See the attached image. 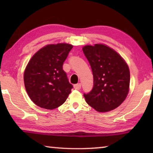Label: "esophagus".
I'll return each mask as SVG.
<instances>
[{
	"label": "esophagus",
	"mask_w": 153,
	"mask_h": 153,
	"mask_svg": "<svg viewBox=\"0 0 153 153\" xmlns=\"http://www.w3.org/2000/svg\"><path fill=\"white\" fill-rule=\"evenodd\" d=\"M74 88L77 90H79L81 88V84H75L74 85Z\"/></svg>",
	"instance_id": "obj_1"
}]
</instances>
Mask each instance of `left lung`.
<instances>
[{
  "instance_id": "obj_1",
  "label": "left lung",
  "mask_w": 153,
  "mask_h": 153,
  "mask_svg": "<svg viewBox=\"0 0 153 153\" xmlns=\"http://www.w3.org/2000/svg\"><path fill=\"white\" fill-rule=\"evenodd\" d=\"M82 50L94 78L92 90L84 94L86 102L98 112L115 109L128 94L130 74L128 65L117 52L105 45H86Z\"/></svg>"
}]
</instances>
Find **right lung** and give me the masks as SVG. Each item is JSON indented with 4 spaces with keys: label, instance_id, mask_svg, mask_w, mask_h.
Returning <instances> with one entry per match:
<instances>
[{
    "label": "right lung",
    "instance_id": "add662e5",
    "mask_svg": "<svg viewBox=\"0 0 153 153\" xmlns=\"http://www.w3.org/2000/svg\"><path fill=\"white\" fill-rule=\"evenodd\" d=\"M72 48L66 43L46 45L30 60L24 71V84L30 99L38 107L54 109L70 94L73 86L63 65Z\"/></svg>",
    "mask_w": 153,
    "mask_h": 153
}]
</instances>
